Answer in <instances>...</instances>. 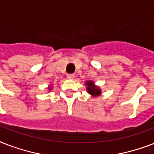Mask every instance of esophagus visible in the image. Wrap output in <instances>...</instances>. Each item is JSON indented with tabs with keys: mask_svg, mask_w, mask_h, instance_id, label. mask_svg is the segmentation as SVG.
<instances>
[{
	"mask_svg": "<svg viewBox=\"0 0 154 154\" xmlns=\"http://www.w3.org/2000/svg\"><path fill=\"white\" fill-rule=\"evenodd\" d=\"M66 77H67V79H74V77H75V75H74V74H67V75H66Z\"/></svg>",
	"mask_w": 154,
	"mask_h": 154,
	"instance_id": "esophagus-1",
	"label": "esophagus"
}]
</instances>
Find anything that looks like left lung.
Listing matches in <instances>:
<instances>
[{"label": "left lung", "mask_w": 154, "mask_h": 154, "mask_svg": "<svg viewBox=\"0 0 154 154\" xmlns=\"http://www.w3.org/2000/svg\"><path fill=\"white\" fill-rule=\"evenodd\" d=\"M85 85L88 86L87 87V91H88V92L90 94L91 96L96 97V96H100L101 94L100 89L98 87H96L92 81H87Z\"/></svg>", "instance_id": "left-lung-1"}]
</instances>
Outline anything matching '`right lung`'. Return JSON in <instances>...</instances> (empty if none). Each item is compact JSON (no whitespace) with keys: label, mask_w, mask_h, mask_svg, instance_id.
Listing matches in <instances>:
<instances>
[{"label":"right lung","mask_w":154,"mask_h":154,"mask_svg":"<svg viewBox=\"0 0 154 154\" xmlns=\"http://www.w3.org/2000/svg\"><path fill=\"white\" fill-rule=\"evenodd\" d=\"M49 90L51 91V88H49Z\"/></svg>","instance_id":"add662e5"}]
</instances>
